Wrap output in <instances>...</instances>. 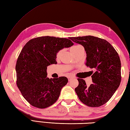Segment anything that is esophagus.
<instances>
[{
	"label": "esophagus",
	"instance_id": "obj_1",
	"mask_svg": "<svg viewBox=\"0 0 130 130\" xmlns=\"http://www.w3.org/2000/svg\"><path fill=\"white\" fill-rule=\"evenodd\" d=\"M73 77H72V76H70V77H68V81H70L72 79H73Z\"/></svg>",
	"mask_w": 130,
	"mask_h": 130
}]
</instances>
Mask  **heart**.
Returning a JSON list of instances; mask_svg holds the SVG:
<instances>
[{"label": "heart", "mask_w": 130, "mask_h": 130, "mask_svg": "<svg viewBox=\"0 0 130 130\" xmlns=\"http://www.w3.org/2000/svg\"><path fill=\"white\" fill-rule=\"evenodd\" d=\"M80 47H82V46H81V45H74V46H72L71 47V52L73 53V52H75V51H76L78 49V48H79ZM62 50H59L58 51V52L57 54V58L59 57L60 54L62 53Z\"/></svg>", "instance_id": "1"}]
</instances>
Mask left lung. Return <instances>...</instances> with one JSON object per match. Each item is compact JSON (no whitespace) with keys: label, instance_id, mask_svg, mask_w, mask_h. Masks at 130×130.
<instances>
[{"label":"left lung","instance_id":"left-lung-1","mask_svg":"<svg viewBox=\"0 0 130 130\" xmlns=\"http://www.w3.org/2000/svg\"><path fill=\"white\" fill-rule=\"evenodd\" d=\"M70 39L84 46L87 54L85 65L95 70L91 76L93 83L87 87L84 80L78 79L75 92L83 104L90 107L101 106L111 99L121 83V63L118 54L107 41L96 37Z\"/></svg>","mask_w":130,"mask_h":130}]
</instances>
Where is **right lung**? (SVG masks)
<instances>
[{
    "mask_svg": "<svg viewBox=\"0 0 130 130\" xmlns=\"http://www.w3.org/2000/svg\"><path fill=\"white\" fill-rule=\"evenodd\" d=\"M73 45L69 39L43 36L31 39L24 46L16 64V84L24 99L33 106L46 108L58 99L68 79L47 77V67L57 63L59 51Z\"/></svg>",
    "mask_w": 130,
    "mask_h": 130,
    "instance_id": "add662e5",
    "label": "right lung"
}]
</instances>
